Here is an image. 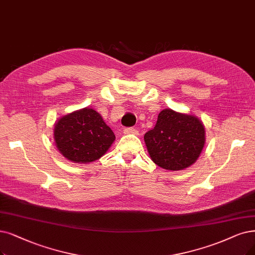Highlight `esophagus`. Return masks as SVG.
<instances>
[{"mask_svg": "<svg viewBox=\"0 0 255 255\" xmlns=\"http://www.w3.org/2000/svg\"><path fill=\"white\" fill-rule=\"evenodd\" d=\"M124 134L128 135V134H138V130L133 128H127L124 129Z\"/></svg>", "mask_w": 255, "mask_h": 255, "instance_id": "esophagus-1", "label": "esophagus"}]
</instances>
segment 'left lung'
<instances>
[{"instance_id":"1","label":"left lung","mask_w":255,"mask_h":255,"mask_svg":"<svg viewBox=\"0 0 255 255\" xmlns=\"http://www.w3.org/2000/svg\"><path fill=\"white\" fill-rule=\"evenodd\" d=\"M205 127L195 115L162 110L155 128L144 135L151 161L167 170L189 167L205 144Z\"/></svg>"}]
</instances>
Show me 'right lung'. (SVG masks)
Listing matches in <instances>:
<instances>
[{
	"mask_svg": "<svg viewBox=\"0 0 255 255\" xmlns=\"http://www.w3.org/2000/svg\"><path fill=\"white\" fill-rule=\"evenodd\" d=\"M53 136L60 154L78 164L100 159L115 141L113 130L91 108L60 117L54 125Z\"/></svg>",
	"mask_w": 255,
	"mask_h": 255,
	"instance_id": "obj_1",
	"label": "right lung"
}]
</instances>
